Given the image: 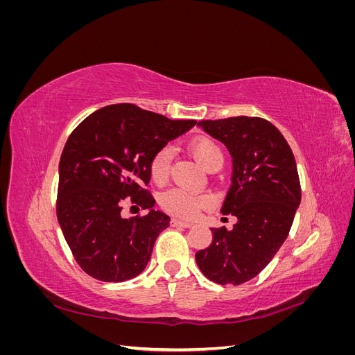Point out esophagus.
Returning <instances> with one entry per match:
<instances>
[{
    "instance_id": "1",
    "label": "esophagus",
    "mask_w": 355,
    "mask_h": 355,
    "mask_svg": "<svg viewBox=\"0 0 355 355\" xmlns=\"http://www.w3.org/2000/svg\"><path fill=\"white\" fill-rule=\"evenodd\" d=\"M171 225H173V227H180V228H189V227H192V223L179 220V219H171Z\"/></svg>"
}]
</instances>
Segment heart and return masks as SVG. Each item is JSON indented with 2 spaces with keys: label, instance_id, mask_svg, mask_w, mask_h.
<instances>
[{
  "label": "heart",
  "instance_id": "b5f03b06",
  "mask_svg": "<svg viewBox=\"0 0 355 355\" xmlns=\"http://www.w3.org/2000/svg\"><path fill=\"white\" fill-rule=\"evenodd\" d=\"M189 151L196 157L198 163L206 168L213 170L219 168L223 164V153L218 142L210 137H196L189 142ZM171 158H173V149L166 145L161 146L153 155L149 163V173L155 184H164L170 173ZM159 204L166 211L175 214L182 219H191L201 210L211 204V198L206 194H196L180 188H173L164 192L159 198Z\"/></svg>",
  "mask_w": 355,
  "mask_h": 355
}]
</instances>
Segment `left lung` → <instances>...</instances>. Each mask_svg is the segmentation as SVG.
<instances>
[{
  "label": "left lung",
  "instance_id": "left-lung-1",
  "mask_svg": "<svg viewBox=\"0 0 355 355\" xmlns=\"http://www.w3.org/2000/svg\"><path fill=\"white\" fill-rule=\"evenodd\" d=\"M232 155V184L222 213L237 223L211 228L213 241L196 253L210 282L239 286L271 262L286 241L302 198L295 155L284 136L259 116H230L198 123Z\"/></svg>",
  "mask_w": 355,
  "mask_h": 355
}]
</instances>
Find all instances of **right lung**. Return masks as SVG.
<instances>
[{
    "mask_svg": "<svg viewBox=\"0 0 355 355\" xmlns=\"http://www.w3.org/2000/svg\"><path fill=\"white\" fill-rule=\"evenodd\" d=\"M196 120H168L133 103L108 105L69 135L59 163L58 220L73 259L96 280L120 283L141 274L153 247L170 225L154 210L149 163L161 146L187 133ZM148 208L124 220L127 197Z\"/></svg>",
    "mask_w": 355,
    "mask_h": 355,
    "instance_id": "1",
    "label": "right lung"
}]
</instances>
